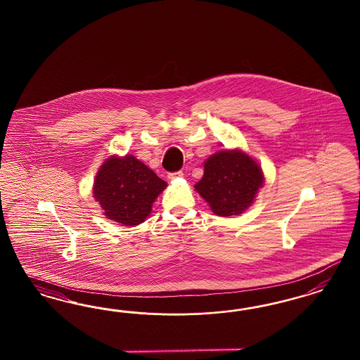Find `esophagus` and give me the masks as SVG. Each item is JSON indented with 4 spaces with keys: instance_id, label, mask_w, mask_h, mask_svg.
<instances>
[{
    "instance_id": "34e87169",
    "label": "esophagus",
    "mask_w": 360,
    "mask_h": 360,
    "mask_svg": "<svg viewBox=\"0 0 360 360\" xmlns=\"http://www.w3.org/2000/svg\"><path fill=\"white\" fill-rule=\"evenodd\" d=\"M179 176H184L182 172H176V173H169L167 178L169 179H175V178H179Z\"/></svg>"
}]
</instances>
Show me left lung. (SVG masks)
<instances>
[{
    "mask_svg": "<svg viewBox=\"0 0 360 360\" xmlns=\"http://www.w3.org/2000/svg\"><path fill=\"white\" fill-rule=\"evenodd\" d=\"M264 185L262 167L241 150H221L205 161L196 191L218 217L240 215L251 206Z\"/></svg>",
    "mask_w": 360,
    "mask_h": 360,
    "instance_id": "left-lung-1",
    "label": "left lung"
}]
</instances>
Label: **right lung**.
Here are the masks:
<instances>
[{
  "label": "right lung",
  "instance_id": "right-lung-1",
  "mask_svg": "<svg viewBox=\"0 0 360 360\" xmlns=\"http://www.w3.org/2000/svg\"><path fill=\"white\" fill-rule=\"evenodd\" d=\"M166 186L134 155H112L98 169L94 196L107 218L122 226H137L149 217L153 202Z\"/></svg>",
  "mask_w": 360,
  "mask_h": 360
}]
</instances>
